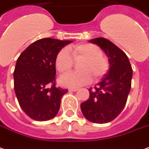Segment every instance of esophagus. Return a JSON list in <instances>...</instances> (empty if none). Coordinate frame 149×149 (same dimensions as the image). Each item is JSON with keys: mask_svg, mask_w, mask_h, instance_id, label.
Segmentation results:
<instances>
[{"mask_svg": "<svg viewBox=\"0 0 149 149\" xmlns=\"http://www.w3.org/2000/svg\"><path fill=\"white\" fill-rule=\"evenodd\" d=\"M79 90L78 88H75V87H73V88H69V91H73V92H75Z\"/></svg>", "mask_w": 149, "mask_h": 149, "instance_id": "34e87169", "label": "esophagus"}]
</instances>
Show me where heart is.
<instances>
[{"label":"heart","instance_id":"1","mask_svg":"<svg viewBox=\"0 0 149 149\" xmlns=\"http://www.w3.org/2000/svg\"><path fill=\"white\" fill-rule=\"evenodd\" d=\"M62 49L55 57V67L60 74L70 71L74 65V59H84L80 66L81 72H72L63 76L60 79L62 85L69 87H78L94 81H99L108 73L109 63L102 54L99 47L94 43H78ZM72 55H70V54Z\"/></svg>","mask_w":149,"mask_h":149}]
</instances>
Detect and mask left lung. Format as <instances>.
<instances>
[{
  "mask_svg": "<svg viewBox=\"0 0 149 149\" xmlns=\"http://www.w3.org/2000/svg\"><path fill=\"white\" fill-rule=\"evenodd\" d=\"M90 42L97 44L109 58V69L102 81L89 89L90 97L81 104V110L88 120L104 124L114 120L125 106L131 89L132 69L128 56L118 47L105 38Z\"/></svg>",
  "mask_w": 149,
  "mask_h": 149,
  "instance_id": "8db88e82",
  "label": "left lung"
}]
</instances>
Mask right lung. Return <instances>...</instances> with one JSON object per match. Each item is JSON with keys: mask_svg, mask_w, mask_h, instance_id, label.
Listing matches in <instances>:
<instances>
[{"mask_svg": "<svg viewBox=\"0 0 149 149\" xmlns=\"http://www.w3.org/2000/svg\"><path fill=\"white\" fill-rule=\"evenodd\" d=\"M72 42L44 38L29 45L17 58L14 90L19 106L29 118L48 120L58 113L67 89L55 86V57Z\"/></svg>", "mask_w": 149, "mask_h": 149, "instance_id": "obj_1", "label": "right lung"}]
</instances>
